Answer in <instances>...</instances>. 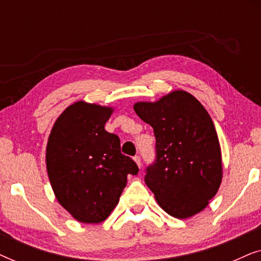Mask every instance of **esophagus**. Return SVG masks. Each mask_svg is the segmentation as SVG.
Masks as SVG:
<instances>
[{
  "instance_id": "34e87169",
  "label": "esophagus",
  "mask_w": 261,
  "mask_h": 261,
  "mask_svg": "<svg viewBox=\"0 0 261 261\" xmlns=\"http://www.w3.org/2000/svg\"><path fill=\"white\" fill-rule=\"evenodd\" d=\"M133 159H134V162H135V164H137V165H138L139 167H141V159H140V156L135 155Z\"/></svg>"
}]
</instances>
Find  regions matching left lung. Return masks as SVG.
Masks as SVG:
<instances>
[{
	"label": "left lung",
	"instance_id": "obj_1",
	"mask_svg": "<svg viewBox=\"0 0 261 261\" xmlns=\"http://www.w3.org/2000/svg\"><path fill=\"white\" fill-rule=\"evenodd\" d=\"M133 108L154 130L156 160L147 167L145 183L156 203L180 220L201 213L223 177L219 137L208 112L184 90L137 102Z\"/></svg>",
	"mask_w": 261,
	"mask_h": 261
}]
</instances>
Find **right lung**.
Listing matches in <instances>:
<instances>
[{
  "label": "right lung",
  "instance_id": "add662e5",
  "mask_svg": "<svg viewBox=\"0 0 261 261\" xmlns=\"http://www.w3.org/2000/svg\"><path fill=\"white\" fill-rule=\"evenodd\" d=\"M114 113L109 106L77 101L53 124L46 147V167L59 204L82 223L108 217L139 169L121 153L120 139L105 129Z\"/></svg>",
  "mask_w": 261,
  "mask_h": 261
}]
</instances>
